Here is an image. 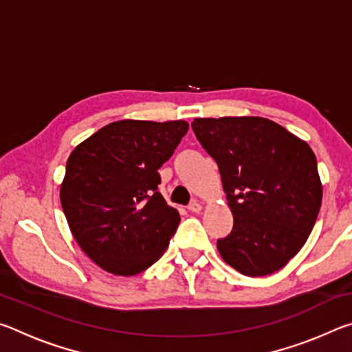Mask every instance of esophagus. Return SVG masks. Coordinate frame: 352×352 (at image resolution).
Returning <instances> with one entry per match:
<instances>
[{
    "instance_id": "esophagus-1",
    "label": "esophagus",
    "mask_w": 352,
    "mask_h": 352,
    "mask_svg": "<svg viewBox=\"0 0 352 352\" xmlns=\"http://www.w3.org/2000/svg\"><path fill=\"white\" fill-rule=\"evenodd\" d=\"M188 210L190 212H200L201 211V205L199 204V201H192V204L188 206Z\"/></svg>"
}]
</instances>
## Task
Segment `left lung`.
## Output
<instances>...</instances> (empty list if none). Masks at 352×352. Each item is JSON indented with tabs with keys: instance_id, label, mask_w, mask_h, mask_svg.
<instances>
[{
	"instance_id": "8db88e82",
	"label": "left lung",
	"mask_w": 352,
	"mask_h": 352,
	"mask_svg": "<svg viewBox=\"0 0 352 352\" xmlns=\"http://www.w3.org/2000/svg\"><path fill=\"white\" fill-rule=\"evenodd\" d=\"M190 126L219 166L234 217L231 233L217 241L220 256L245 276L283 269L306 243L321 206L312 148L265 118H197Z\"/></svg>"
}]
</instances>
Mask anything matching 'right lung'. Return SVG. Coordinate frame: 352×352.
<instances>
[{
  "mask_svg": "<svg viewBox=\"0 0 352 352\" xmlns=\"http://www.w3.org/2000/svg\"><path fill=\"white\" fill-rule=\"evenodd\" d=\"M188 127L186 121L124 119L71 152L62 208L74 239L100 269L132 276L166 252L180 214L160 194L158 169Z\"/></svg>",
  "mask_w": 352,
  "mask_h": 352,
  "instance_id": "obj_1",
  "label": "right lung"
}]
</instances>
